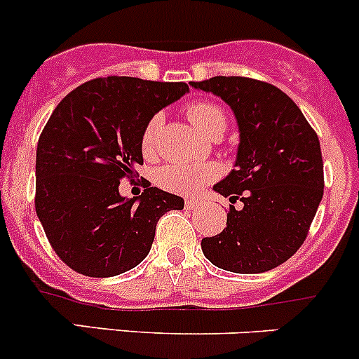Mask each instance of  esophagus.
<instances>
[{"mask_svg":"<svg viewBox=\"0 0 359 359\" xmlns=\"http://www.w3.org/2000/svg\"><path fill=\"white\" fill-rule=\"evenodd\" d=\"M201 205H203V201H200V200H194V198H187V200H186V208H187V210L200 208Z\"/></svg>","mask_w":359,"mask_h":359,"instance_id":"34e87169","label":"esophagus"}]
</instances>
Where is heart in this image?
Returning <instances> with one entry per match:
<instances>
[{
	"mask_svg": "<svg viewBox=\"0 0 359 359\" xmlns=\"http://www.w3.org/2000/svg\"><path fill=\"white\" fill-rule=\"evenodd\" d=\"M187 118L196 126L203 135L210 137L215 133H224L227 125L226 112L220 106L213 102H196L187 107ZM165 116L163 112H156L149 121L146 123L140 139L144 154H151L156 147L159 130H161ZM219 175V170L213 165H168L158 172V184L165 189L173 193L191 194L200 191L205 184L212 182Z\"/></svg>",
	"mask_w": 359,
	"mask_h": 359,
	"instance_id": "obj_1",
	"label": "heart"
}]
</instances>
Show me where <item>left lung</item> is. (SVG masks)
Segmentation results:
<instances>
[{
    "mask_svg": "<svg viewBox=\"0 0 359 359\" xmlns=\"http://www.w3.org/2000/svg\"><path fill=\"white\" fill-rule=\"evenodd\" d=\"M191 86L220 97L236 118L234 166L213 191L229 205L226 229L203 238L213 266L240 274L274 269L300 248L323 198L318 135L287 93L241 76H215Z\"/></svg>",
    "mask_w": 359,
    "mask_h": 359,
    "instance_id": "obj_1",
    "label": "left lung"
}]
</instances>
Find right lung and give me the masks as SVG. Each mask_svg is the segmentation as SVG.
Here are the masks:
<instances>
[{
	"label": "right lung",
	"instance_id": "add662e5",
	"mask_svg": "<svg viewBox=\"0 0 359 359\" xmlns=\"http://www.w3.org/2000/svg\"><path fill=\"white\" fill-rule=\"evenodd\" d=\"M189 92L186 83L109 76L67 93L36 149V213L57 255L76 273L109 278L139 266L159 217L184 200L158 187L119 194L142 165L146 123Z\"/></svg>",
	"mask_w": 359,
	"mask_h": 359
}]
</instances>
